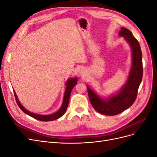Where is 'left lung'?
<instances>
[{"mask_svg": "<svg viewBox=\"0 0 157 157\" xmlns=\"http://www.w3.org/2000/svg\"><path fill=\"white\" fill-rule=\"evenodd\" d=\"M120 36H124L132 49V63L126 84L116 95L103 99L87 86L88 97L95 110L102 115L113 116L129 108L134 103L143 77L142 53L138 41L130 31L122 27Z\"/></svg>", "mask_w": 157, "mask_h": 157, "instance_id": "1", "label": "left lung"}]
</instances>
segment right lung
Returning <instances> with one entry per match:
<instances>
[{"label":"right lung","instance_id":"add662e5","mask_svg":"<svg viewBox=\"0 0 157 157\" xmlns=\"http://www.w3.org/2000/svg\"><path fill=\"white\" fill-rule=\"evenodd\" d=\"M77 81H78V79L76 77L68 79L67 81L66 82V86L67 87H66L65 90L62 105H61V107H60V109L58 111L53 113V114H51V115H39V114H35V113H33L29 111H27V109H25L24 107H23V105H21L20 101H19V99L17 98V96L15 91H13V92H14V95H15L16 100L17 104L18 105L19 107L21 109V111H23L25 113H26L27 115L35 118V119H36V120H39L40 121H46H46H54V120L58 119V118H60L61 117H62L65 114L66 110H67V108L68 104H69L71 91H72V89L73 88V87L77 84Z\"/></svg>","mask_w":157,"mask_h":157}]
</instances>
